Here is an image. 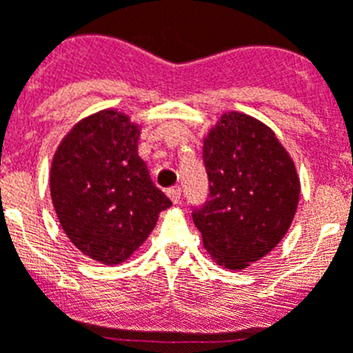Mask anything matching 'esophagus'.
<instances>
[{
    "mask_svg": "<svg viewBox=\"0 0 353 353\" xmlns=\"http://www.w3.org/2000/svg\"><path fill=\"white\" fill-rule=\"evenodd\" d=\"M168 196H170V199L173 201V203H179L180 198H182L180 187H171V189H168Z\"/></svg>",
    "mask_w": 353,
    "mask_h": 353,
    "instance_id": "obj_1",
    "label": "esophagus"
}]
</instances>
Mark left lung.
I'll list each match as a JSON object with an SVG mask.
<instances>
[{
    "label": "left lung",
    "mask_w": 353,
    "mask_h": 353,
    "mask_svg": "<svg viewBox=\"0 0 353 353\" xmlns=\"http://www.w3.org/2000/svg\"><path fill=\"white\" fill-rule=\"evenodd\" d=\"M208 201L192 210L212 260L242 270L269 254L297 212L301 180L274 130L244 113H224L203 141Z\"/></svg>",
    "instance_id": "1"
}]
</instances>
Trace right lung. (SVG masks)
Segmentation results:
<instances>
[{
	"instance_id": "1",
	"label": "right lung",
	"mask_w": 353,
	"mask_h": 353,
	"mask_svg": "<svg viewBox=\"0 0 353 353\" xmlns=\"http://www.w3.org/2000/svg\"><path fill=\"white\" fill-rule=\"evenodd\" d=\"M139 125L117 109L90 114L61 139L51 198L70 242L104 265L125 261L171 201L138 155Z\"/></svg>"
}]
</instances>
